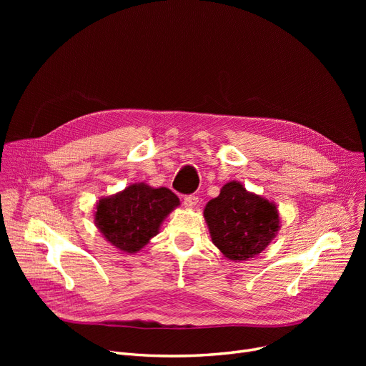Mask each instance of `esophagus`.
I'll use <instances>...</instances> for the list:
<instances>
[{"instance_id": "esophagus-1", "label": "esophagus", "mask_w": 366, "mask_h": 366, "mask_svg": "<svg viewBox=\"0 0 366 366\" xmlns=\"http://www.w3.org/2000/svg\"><path fill=\"white\" fill-rule=\"evenodd\" d=\"M184 204L187 207H196L199 204V197L194 196V194H189V196H185L184 197Z\"/></svg>"}]
</instances>
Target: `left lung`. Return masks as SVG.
<instances>
[{"label":"left lung","mask_w":366,"mask_h":366,"mask_svg":"<svg viewBox=\"0 0 366 366\" xmlns=\"http://www.w3.org/2000/svg\"><path fill=\"white\" fill-rule=\"evenodd\" d=\"M203 217L214 244L229 261L259 255L280 229L276 204L239 181L227 182L219 196L207 202Z\"/></svg>","instance_id":"obj_1"}]
</instances>
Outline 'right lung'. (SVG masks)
Wrapping results in <instances>:
<instances>
[{
  "label": "right lung",
  "mask_w": 366,
  "mask_h": 366,
  "mask_svg": "<svg viewBox=\"0 0 366 366\" xmlns=\"http://www.w3.org/2000/svg\"><path fill=\"white\" fill-rule=\"evenodd\" d=\"M179 199L166 187L130 184L96 204L94 225L107 242L124 254H137L159 233L160 225Z\"/></svg>",
  "instance_id": "right-lung-1"
}]
</instances>
